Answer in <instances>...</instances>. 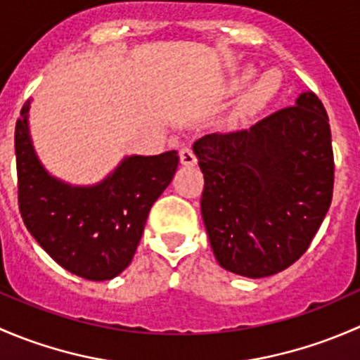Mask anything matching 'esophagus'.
Listing matches in <instances>:
<instances>
[{"instance_id":"obj_1","label":"esophagus","mask_w":360,"mask_h":360,"mask_svg":"<svg viewBox=\"0 0 360 360\" xmlns=\"http://www.w3.org/2000/svg\"><path fill=\"white\" fill-rule=\"evenodd\" d=\"M179 160H181V163L186 167H191L197 163V157H195V153L191 148H183V150L179 151Z\"/></svg>"}]
</instances>
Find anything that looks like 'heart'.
Here are the masks:
<instances>
[{
    "instance_id": "1",
    "label": "heart",
    "mask_w": 360,
    "mask_h": 360,
    "mask_svg": "<svg viewBox=\"0 0 360 360\" xmlns=\"http://www.w3.org/2000/svg\"><path fill=\"white\" fill-rule=\"evenodd\" d=\"M254 69H242L240 72L233 76L230 79V90L235 92V90H240L245 83L252 78ZM281 89V78L275 71H266L256 79L252 86L248 90V94L244 96V99L240 101V106H238V112L240 115H249V112H254L261 108L266 106L271 101V97L277 94V90Z\"/></svg>"
}]
</instances>
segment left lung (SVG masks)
<instances>
[{
  "label": "left lung",
  "instance_id": "8db88e82",
  "mask_svg": "<svg viewBox=\"0 0 360 360\" xmlns=\"http://www.w3.org/2000/svg\"><path fill=\"white\" fill-rule=\"evenodd\" d=\"M203 172V224L217 263L263 278L300 259L333 198L335 160L324 106L314 92L249 130L193 144Z\"/></svg>",
  "mask_w": 360,
  "mask_h": 360
}]
</instances>
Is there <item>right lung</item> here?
Listing matches in <instances>:
<instances>
[{
    "instance_id": "add662e5",
    "label": "right lung",
    "mask_w": 360,
    "mask_h": 360,
    "mask_svg": "<svg viewBox=\"0 0 360 360\" xmlns=\"http://www.w3.org/2000/svg\"><path fill=\"white\" fill-rule=\"evenodd\" d=\"M31 101L15 125L19 209L53 261L86 281H111L132 261L151 205L177 170V151L130 155L101 183L76 186L43 167L29 132Z\"/></svg>"
}]
</instances>
